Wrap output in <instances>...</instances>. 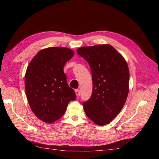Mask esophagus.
Masks as SVG:
<instances>
[{
	"label": "esophagus",
	"instance_id": "34e87169",
	"mask_svg": "<svg viewBox=\"0 0 159 159\" xmlns=\"http://www.w3.org/2000/svg\"><path fill=\"white\" fill-rule=\"evenodd\" d=\"M75 93H76V96L77 97H79V96H80V90H79V89H76L75 90Z\"/></svg>",
	"mask_w": 159,
	"mask_h": 159
}]
</instances>
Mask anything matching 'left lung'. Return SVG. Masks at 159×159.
Wrapping results in <instances>:
<instances>
[{"label":"left lung","mask_w":159,"mask_h":159,"mask_svg":"<svg viewBox=\"0 0 159 159\" xmlns=\"http://www.w3.org/2000/svg\"><path fill=\"white\" fill-rule=\"evenodd\" d=\"M77 53L89 63L93 92L84 111L98 126L109 124L122 109L129 91V70L122 55L109 44L81 47Z\"/></svg>","instance_id":"left-lung-1"}]
</instances>
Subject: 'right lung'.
<instances>
[{"label": "right lung", "instance_id": "1", "mask_svg": "<svg viewBox=\"0 0 159 159\" xmlns=\"http://www.w3.org/2000/svg\"><path fill=\"white\" fill-rule=\"evenodd\" d=\"M64 47L42 49L31 61L25 74V92L29 106L39 120L52 123L66 112L67 104L76 99L63 72L66 63L74 56Z\"/></svg>", "mask_w": 159, "mask_h": 159}]
</instances>
